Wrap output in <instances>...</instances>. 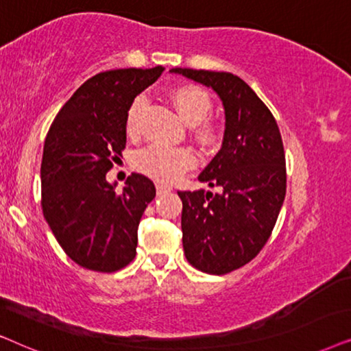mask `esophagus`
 I'll use <instances>...</instances> for the list:
<instances>
[{"mask_svg": "<svg viewBox=\"0 0 351 351\" xmlns=\"http://www.w3.org/2000/svg\"><path fill=\"white\" fill-rule=\"evenodd\" d=\"M156 189H157V195L168 194V193H170V191H171L170 186H167V184H160V183H157V184H156Z\"/></svg>", "mask_w": 351, "mask_h": 351, "instance_id": "1", "label": "esophagus"}]
</instances>
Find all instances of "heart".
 I'll list each match as a JSON object with an SVG mask.
<instances>
[{"instance_id":"1","label":"heart","mask_w":351,"mask_h":351,"mask_svg":"<svg viewBox=\"0 0 351 351\" xmlns=\"http://www.w3.org/2000/svg\"><path fill=\"white\" fill-rule=\"evenodd\" d=\"M171 99L186 123L197 125L200 141L212 143L217 136V130L208 123H200L207 119L213 106L208 93L197 85H183L173 90ZM144 106H146V99L143 96H138L130 106L127 114V133L132 136L138 133ZM134 163L144 175L162 181V183H170L195 165V157L186 147L152 144V146L144 147L136 154Z\"/></svg>"}]
</instances>
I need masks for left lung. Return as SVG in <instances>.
I'll list each match as a JSON object with an SVG mask.
<instances>
[{
	"label": "left lung",
	"mask_w": 351,
	"mask_h": 351,
	"mask_svg": "<svg viewBox=\"0 0 351 351\" xmlns=\"http://www.w3.org/2000/svg\"><path fill=\"white\" fill-rule=\"evenodd\" d=\"M212 88L224 109L221 149L199 175L212 191H180L186 258L208 274L231 273L258 255L286 197V156L268 107L230 72L171 69Z\"/></svg>",
	"instance_id": "8db88e82"
}]
</instances>
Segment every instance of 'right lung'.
<instances>
[{
	"instance_id": "right-lung-1",
	"label": "right lung",
	"mask_w": 351,
	"mask_h": 351,
	"mask_svg": "<svg viewBox=\"0 0 351 351\" xmlns=\"http://www.w3.org/2000/svg\"><path fill=\"white\" fill-rule=\"evenodd\" d=\"M152 69H117L86 80L51 125L41 160V207L62 250L86 269L112 273L136 255L138 226L156 186L139 173L117 193L106 173L127 144V114L160 77Z\"/></svg>"
}]
</instances>
